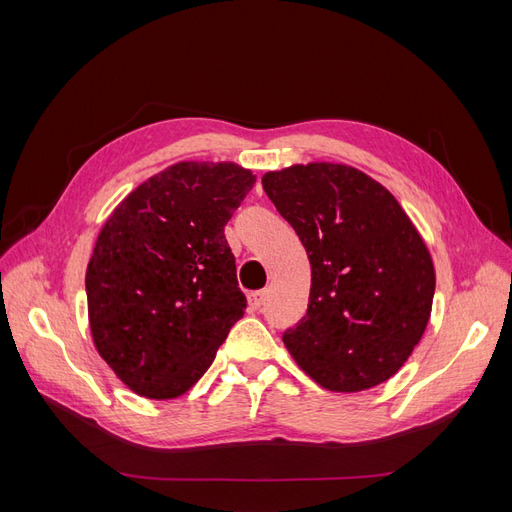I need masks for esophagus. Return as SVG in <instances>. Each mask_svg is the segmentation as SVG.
I'll return each mask as SVG.
<instances>
[{
  "instance_id": "esophagus-1",
  "label": "esophagus",
  "mask_w": 512,
  "mask_h": 512,
  "mask_svg": "<svg viewBox=\"0 0 512 512\" xmlns=\"http://www.w3.org/2000/svg\"><path fill=\"white\" fill-rule=\"evenodd\" d=\"M265 301H267V290H256L247 297V303H250V309H254V312H258V309L265 305Z\"/></svg>"
}]
</instances>
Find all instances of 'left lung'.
<instances>
[{"mask_svg": "<svg viewBox=\"0 0 512 512\" xmlns=\"http://www.w3.org/2000/svg\"><path fill=\"white\" fill-rule=\"evenodd\" d=\"M262 188L312 265L307 314L284 333L292 359L335 393L395 376L421 342L436 290L429 250L406 211L346 164L271 170Z\"/></svg>", "mask_w": 512, "mask_h": 512, "instance_id": "1", "label": "left lung"}]
</instances>
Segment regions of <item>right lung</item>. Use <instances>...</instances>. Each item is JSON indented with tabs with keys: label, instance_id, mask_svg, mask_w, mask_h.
Returning a JSON list of instances; mask_svg holds the SVG:
<instances>
[{
	"label": "right lung",
	"instance_id": "1",
	"mask_svg": "<svg viewBox=\"0 0 512 512\" xmlns=\"http://www.w3.org/2000/svg\"><path fill=\"white\" fill-rule=\"evenodd\" d=\"M256 175L232 162H177L128 194L87 265L89 327L138 395L173 399L203 378L245 309L224 226Z\"/></svg>",
	"mask_w": 512,
	"mask_h": 512
}]
</instances>
